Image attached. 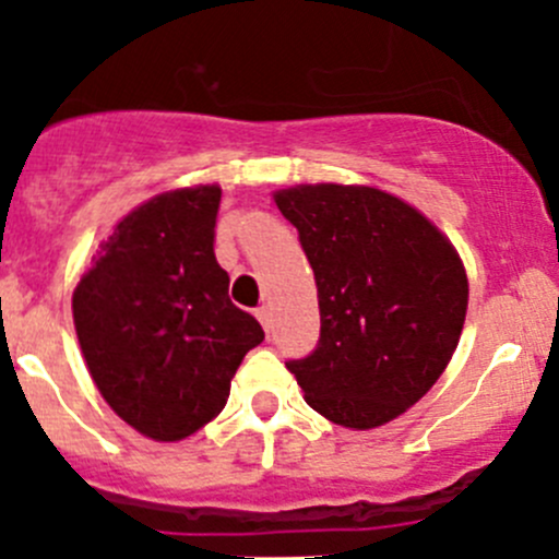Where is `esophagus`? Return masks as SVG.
<instances>
[{
	"label": "esophagus",
	"mask_w": 559,
	"mask_h": 559,
	"mask_svg": "<svg viewBox=\"0 0 559 559\" xmlns=\"http://www.w3.org/2000/svg\"><path fill=\"white\" fill-rule=\"evenodd\" d=\"M257 319L262 321L264 332H267V335H270V332H273V308H267V306L259 308V311H257Z\"/></svg>",
	"instance_id": "34e87169"
}]
</instances>
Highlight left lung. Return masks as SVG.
<instances>
[{
  "label": "left lung",
  "instance_id": "8db88e82",
  "mask_svg": "<svg viewBox=\"0 0 559 559\" xmlns=\"http://www.w3.org/2000/svg\"><path fill=\"white\" fill-rule=\"evenodd\" d=\"M313 267L321 337L289 362L306 403L348 430H373L441 379L467 313V273L421 211L376 186L273 191Z\"/></svg>",
  "mask_w": 559,
  "mask_h": 559
}]
</instances>
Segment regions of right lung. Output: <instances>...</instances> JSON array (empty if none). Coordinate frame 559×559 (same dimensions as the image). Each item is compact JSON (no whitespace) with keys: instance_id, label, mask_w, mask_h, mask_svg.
Here are the masks:
<instances>
[{"instance_id":"add662e5","label":"right lung","mask_w":559,"mask_h":559,"mask_svg":"<svg viewBox=\"0 0 559 559\" xmlns=\"http://www.w3.org/2000/svg\"><path fill=\"white\" fill-rule=\"evenodd\" d=\"M222 186L162 191L103 240L72 292L94 384L129 427L173 443L216 419L235 370L264 332L229 300L213 253Z\"/></svg>"}]
</instances>
